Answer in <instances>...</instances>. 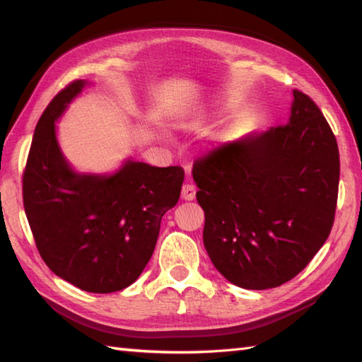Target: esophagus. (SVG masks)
<instances>
[{
	"label": "esophagus",
	"mask_w": 362,
	"mask_h": 362,
	"mask_svg": "<svg viewBox=\"0 0 362 362\" xmlns=\"http://www.w3.org/2000/svg\"><path fill=\"white\" fill-rule=\"evenodd\" d=\"M196 197V187L193 183H185L182 188V199H185V201H193Z\"/></svg>",
	"instance_id": "obj_1"
}]
</instances>
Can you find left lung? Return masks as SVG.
Segmentation results:
<instances>
[{"mask_svg": "<svg viewBox=\"0 0 362 362\" xmlns=\"http://www.w3.org/2000/svg\"><path fill=\"white\" fill-rule=\"evenodd\" d=\"M339 173L333 130L300 90L288 124L197 157L193 179L214 267L244 289L294 279L332 232Z\"/></svg>", "mask_w": 362, "mask_h": 362, "instance_id": "obj_1", "label": "left lung"}]
</instances>
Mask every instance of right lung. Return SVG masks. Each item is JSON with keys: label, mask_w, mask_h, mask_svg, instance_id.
I'll return each mask as SVG.
<instances>
[{"label": "right lung", "mask_w": 362, "mask_h": 362, "mask_svg": "<svg viewBox=\"0 0 362 362\" xmlns=\"http://www.w3.org/2000/svg\"><path fill=\"white\" fill-rule=\"evenodd\" d=\"M86 83H68L38 119L23 205L46 266L82 291L109 294L130 286L148 264L185 171L127 161L109 177L76 174L59 149L54 121Z\"/></svg>", "instance_id": "right-lung-1"}]
</instances>
